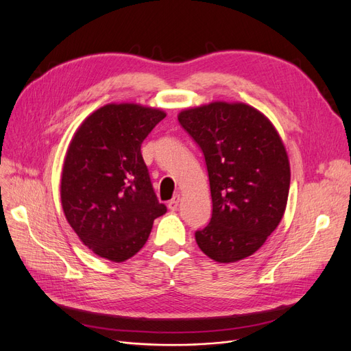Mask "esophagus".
Segmentation results:
<instances>
[{"instance_id": "1", "label": "esophagus", "mask_w": 351, "mask_h": 351, "mask_svg": "<svg viewBox=\"0 0 351 351\" xmlns=\"http://www.w3.org/2000/svg\"><path fill=\"white\" fill-rule=\"evenodd\" d=\"M179 202H180V196H179V195L173 196V197L169 200L168 208H169L171 210H178V208H179Z\"/></svg>"}]
</instances>
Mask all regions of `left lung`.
Masks as SVG:
<instances>
[{
  "instance_id": "obj_1",
  "label": "left lung",
  "mask_w": 351,
  "mask_h": 351,
  "mask_svg": "<svg viewBox=\"0 0 351 351\" xmlns=\"http://www.w3.org/2000/svg\"><path fill=\"white\" fill-rule=\"evenodd\" d=\"M205 155L212 195L209 225L196 243L219 263L259 250L279 226L290 188L286 147L273 123L243 102L216 101L178 115Z\"/></svg>"
}]
</instances>
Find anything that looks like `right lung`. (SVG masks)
I'll use <instances>...</instances> for the list:
<instances>
[{"label": "right lung", "mask_w": 351, "mask_h": 351, "mask_svg": "<svg viewBox=\"0 0 351 351\" xmlns=\"http://www.w3.org/2000/svg\"><path fill=\"white\" fill-rule=\"evenodd\" d=\"M166 117L139 104H108L73 134L61 176V204L81 242L110 262H125L166 213L154 192L141 145Z\"/></svg>", "instance_id": "right-lung-1"}]
</instances>
